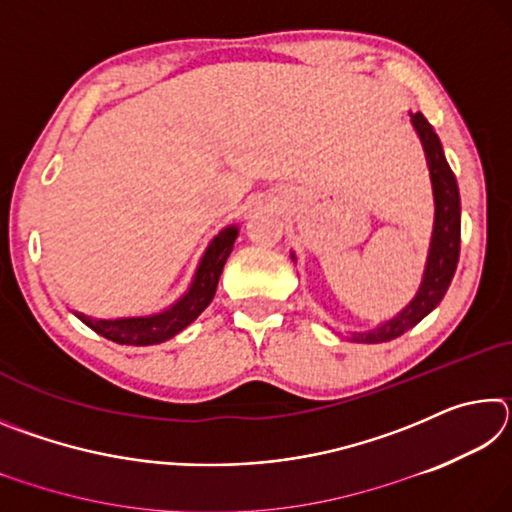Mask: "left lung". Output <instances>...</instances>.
Listing matches in <instances>:
<instances>
[{
	"label": "left lung",
	"mask_w": 512,
	"mask_h": 512,
	"mask_svg": "<svg viewBox=\"0 0 512 512\" xmlns=\"http://www.w3.org/2000/svg\"><path fill=\"white\" fill-rule=\"evenodd\" d=\"M411 124L420 137L424 155H427L433 203H436V219H433L427 266H424L420 289L409 305L395 318L386 320V323L377 325L375 329L352 332L354 343H386L409 332L411 327L418 325L424 316L438 307V302L443 300L456 273L458 253H461V196H458L454 171L449 169L443 144H440L436 131L424 119L422 112L411 115ZM291 259H296V255L291 253Z\"/></svg>",
	"instance_id": "obj_1"
}]
</instances>
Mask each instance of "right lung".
Returning <instances> with one entry per match:
<instances>
[{"instance_id":"1","label":"right lung","mask_w":512,"mask_h":512,"mask_svg":"<svg viewBox=\"0 0 512 512\" xmlns=\"http://www.w3.org/2000/svg\"><path fill=\"white\" fill-rule=\"evenodd\" d=\"M237 235V225H228V228L221 230L219 235L212 239V244L207 246L185 296L173 302L169 309L160 311V314L106 320L74 311V316L83 320V323L94 329L97 334L106 336L108 341H115L119 345H158L169 341L178 332H183L187 325H192L194 320L201 316V311L212 302L216 284H219L221 271L232 253Z\"/></svg>"}]
</instances>
